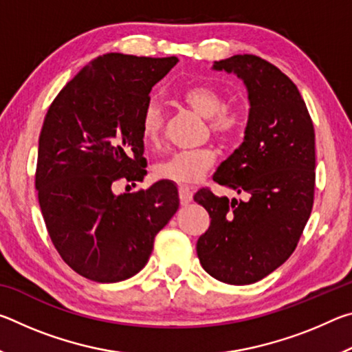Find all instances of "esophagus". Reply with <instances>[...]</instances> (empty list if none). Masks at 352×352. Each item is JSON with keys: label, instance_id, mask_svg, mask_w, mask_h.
Masks as SVG:
<instances>
[{"label": "esophagus", "instance_id": "1", "mask_svg": "<svg viewBox=\"0 0 352 352\" xmlns=\"http://www.w3.org/2000/svg\"><path fill=\"white\" fill-rule=\"evenodd\" d=\"M178 195H180V201L183 206H186L192 201V192H190V189L186 186H182L178 189Z\"/></svg>", "mask_w": 352, "mask_h": 352}]
</instances>
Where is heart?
Segmentation results:
<instances>
[{"label": "heart", "instance_id": "1", "mask_svg": "<svg viewBox=\"0 0 352 352\" xmlns=\"http://www.w3.org/2000/svg\"><path fill=\"white\" fill-rule=\"evenodd\" d=\"M180 99L190 110L206 118L210 132L214 138L223 144L234 142L247 126L245 109L237 104L223 102V94L216 87L208 85V83L184 88ZM164 122L166 118L163 109L158 102L151 100L142 110L140 121L141 138L147 147H157L160 144ZM214 163H216V153L211 148L183 151L172 153L168 158L158 162L153 166V174L160 180L189 186V184L201 180Z\"/></svg>", "mask_w": 352, "mask_h": 352}]
</instances>
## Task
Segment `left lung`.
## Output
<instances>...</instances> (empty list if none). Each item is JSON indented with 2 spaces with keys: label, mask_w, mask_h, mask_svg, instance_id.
<instances>
[{
  "label": "left lung",
  "mask_w": 352,
  "mask_h": 352,
  "mask_svg": "<svg viewBox=\"0 0 352 352\" xmlns=\"http://www.w3.org/2000/svg\"><path fill=\"white\" fill-rule=\"evenodd\" d=\"M214 69L236 73L248 88L245 141L212 177L245 199L210 188L194 195L211 217L197 254L212 278L243 285L270 275L300 242L314 206L315 130L296 85L273 63L237 54Z\"/></svg>",
  "instance_id": "obj_1"
}]
</instances>
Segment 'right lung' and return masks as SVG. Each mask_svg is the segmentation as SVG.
<instances>
[{
  "label": "right lung",
  "mask_w": 352,
  "mask_h": 352,
  "mask_svg": "<svg viewBox=\"0 0 352 352\" xmlns=\"http://www.w3.org/2000/svg\"><path fill=\"white\" fill-rule=\"evenodd\" d=\"M177 62L104 54L62 88L45 116L35 169L40 210L62 259L91 281L136 275L180 205L177 188L164 180L113 194L116 183L146 175L141 113Z\"/></svg>",
  "instance_id": "add662e5"
}]
</instances>
